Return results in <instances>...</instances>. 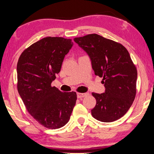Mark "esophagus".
Here are the masks:
<instances>
[{"label":"esophagus","mask_w":154,"mask_h":154,"mask_svg":"<svg viewBox=\"0 0 154 154\" xmlns=\"http://www.w3.org/2000/svg\"><path fill=\"white\" fill-rule=\"evenodd\" d=\"M88 94V93H80V92H79V93H77V97L81 99L83 97H85L87 96Z\"/></svg>","instance_id":"1"}]
</instances>
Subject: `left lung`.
Segmentation results:
<instances>
[{"label": "left lung", "instance_id": "obj_1", "mask_svg": "<svg viewBox=\"0 0 154 154\" xmlns=\"http://www.w3.org/2000/svg\"><path fill=\"white\" fill-rule=\"evenodd\" d=\"M73 40L87 52L94 73L104 84V93H92L97 101L92 116L106 123L121 119L132 106L137 92V71L129 52L122 44L96 33Z\"/></svg>", "mask_w": 154, "mask_h": 154}]
</instances>
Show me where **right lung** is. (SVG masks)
<instances>
[{"instance_id": "obj_1", "label": "right lung", "mask_w": 154, "mask_h": 154, "mask_svg": "<svg viewBox=\"0 0 154 154\" xmlns=\"http://www.w3.org/2000/svg\"><path fill=\"white\" fill-rule=\"evenodd\" d=\"M72 46L71 39L44 38L25 49L17 65V90L27 111L49 129L68 123L77 100L76 92H63L51 85Z\"/></svg>"}]
</instances>
